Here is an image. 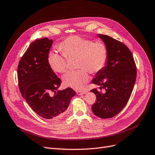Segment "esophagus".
<instances>
[{"instance_id":"obj_1","label":"esophagus","mask_w":155,"mask_h":155,"mask_svg":"<svg viewBox=\"0 0 155 155\" xmlns=\"http://www.w3.org/2000/svg\"><path fill=\"white\" fill-rule=\"evenodd\" d=\"M86 93V91H76V93L78 95H81V94H83Z\"/></svg>"}]
</instances>
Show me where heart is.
Returning <instances> with one entry per match:
<instances>
[{
	"label": "heart",
	"instance_id": "1",
	"mask_svg": "<svg viewBox=\"0 0 155 155\" xmlns=\"http://www.w3.org/2000/svg\"><path fill=\"white\" fill-rule=\"evenodd\" d=\"M61 53L52 50L47 56L48 63L55 72L63 73L68 69L67 57L77 55L78 70L69 71L62 77L65 86L80 90L90 79L89 71L94 74L101 71L107 64L108 50L101 41L92 40L78 35H72L62 41L58 45Z\"/></svg>",
	"mask_w": 155,
	"mask_h": 155
}]
</instances>
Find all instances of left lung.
<instances>
[{
	"label": "left lung",
	"instance_id": "obj_1",
	"mask_svg": "<svg viewBox=\"0 0 155 155\" xmlns=\"http://www.w3.org/2000/svg\"><path fill=\"white\" fill-rule=\"evenodd\" d=\"M108 50L107 65L92 80V83L100 86L91 90L97 101L91 107L95 115L101 119L112 118L125 107L130 97L136 79V63L130 50L122 42L109 36L99 34Z\"/></svg>",
	"mask_w": 155,
	"mask_h": 155
}]
</instances>
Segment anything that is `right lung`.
I'll return each instance as SVG.
<instances>
[{"label":"right lung","mask_w":155,"mask_h":155,"mask_svg":"<svg viewBox=\"0 0 155 155\" xmlns=\"http://www.w3.org/2000/svg\"><path fill=\"white\" fill-rule=\"evenodd\" d=\"M52 42L47 38L32 42L18 67L22 96L33 111L45 119L61 117L76 94L71 87L58 90L61 80L50 68L47 59Z\"/></svg>","instance_id":"right-lung-1"}]
</instances>
